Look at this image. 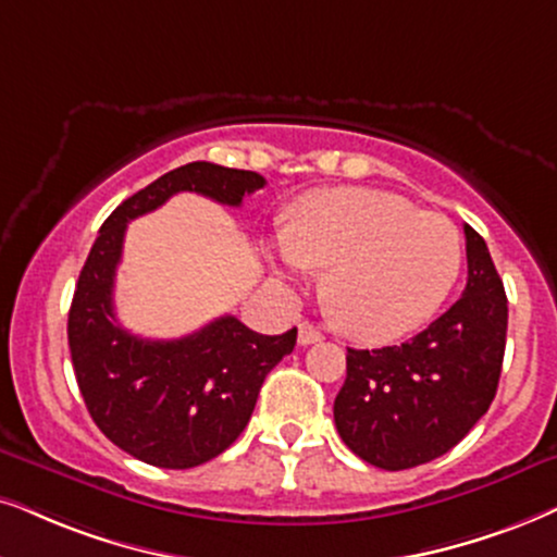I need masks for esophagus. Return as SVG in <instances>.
Segmentation results:
<instances>
[{
	"instance_id": "esophagus-1",
	"label": "esophagus",
	"mask_w": 557,
	"mask_h": 557,
	"mask_svg": "<svg viewBox=\"0 0 557 557\" xmlns=\"http://www.w3.org/2000/svg\"><path fill=\"white\" fill-rule=\"evenodd\" d=\"M321 339H323V334L313 326V323H308V321L300 323V326H298V344H302V347H308V344H315V342H321Z\"/></svg>"
}]
</instances>
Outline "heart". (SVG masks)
I'll use <instances>...</instances> for the list:
<instances>
[{"instance_id":"obj_1","label":"heart","mask_w":557,"mask_h":557,"mask_svg":"<svg viewBox=\"0 0 557 557\" xmlns=\"http://www.w3.org/2000/svg\"><path fill=\"white\" fill-rule=\"evenodd\" d=\"M449 218L368 187L315 189L293 202L272 259L290 277L326 267L323 298L349 336L383 344L424 326L462 270Z\"/></svg>"}]
</instances>
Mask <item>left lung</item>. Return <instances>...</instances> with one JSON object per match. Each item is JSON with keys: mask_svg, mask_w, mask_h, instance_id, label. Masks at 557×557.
Here are the masks:
<instances>
[{"mask_svg": "<svg viewBox=\"0 0 557 557\" xmlns=\"http://www.w3.org/2000/svg\"><path fill=\"white\" fill-rule=\"evenodd\" d=\"M462 298L400 347L347 349V380L334 400L336 432L383 470L445 455L488 411L506 347L504 283L483 236L466 226Z\"/></svg>", "mask_w": 557, "mask_h": 557, "instance_id": "obj_1", "label": "left lung"}]
</instances>
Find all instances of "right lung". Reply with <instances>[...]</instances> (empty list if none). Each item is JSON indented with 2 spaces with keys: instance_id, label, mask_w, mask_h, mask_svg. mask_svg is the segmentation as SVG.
I'll use <instances>...</instances> for the list:
<instances>
[{
  "instance_id": "1",
  "label": "right lung",
  "mask_w": 557,
  "mask_h": 557,
  "mask_svg": "<svg viewBox=\"0 0 557 557\" xmlns=\"http://www.w3.org/2000/svg\"><path fill=\"white\" fill-rule=\"evenodd\" d=\"M264 185L262 174L210 161L172 169L112 210L82 267L69 311L74 375L100 432L136 460L187 470L234 445L267 372L290 355L298 329L264 336L236 315H221L182 339L133 336L112 306L125 228L177 193L238 208Z\"/></svg>"
}]
</instances>
